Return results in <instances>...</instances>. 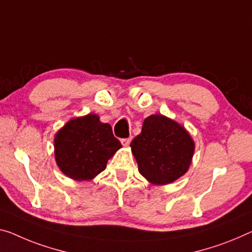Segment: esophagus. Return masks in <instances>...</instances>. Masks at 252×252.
<instances>
[{"label": "esophagus", "instance_id": "esophagus-1", "mask_svg": "<svg viewBox=\"0 0 252 252\" xmlns=\"http://www.w3.org/2000/svg\"><path fill=\"white\" fill-rule=\"evenodd\" d=\"M130 141H131V137H128V138H122V139H121L122 144H123L124 146H128V145L130 144Z\"/></svg>", "mask_w": 252, "mask_h": 252}]
</instances>
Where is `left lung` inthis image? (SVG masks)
Instances as JSON below:
<instances>
[{
  "mask_svg": "<svg viewBox=\"0 0 252 252\" xmlns=\"http://www.w3.org/2000/svg\"><path fill=\"white\" fill-rule=\"evenodd\" d=\"M138 171L153 185H166L188 171L195 151L190 135L163 115H151L130 143Z\"/></svg>",
  "mask_w": 252,
  "mask_h": 252,
  "instance_id": "8db88e82",
  "label": "left lung"
}]
</instances>
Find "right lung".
I'll return each mask as SVG.
<instances>
[{
    "label": "right lung",
    "instance_id": "right-lung-1",
    "mask_svg": "<svg viewBox=\"0 0 252 252\" xmlns=\"http://www.w3.org/2000/svg\"><path fill=\"white\" fill-rule=\"evenodd\" d=\"M55 160L61 171L72 179L91 180L122 148L109 124L89 114L65 124L55 135Z\"/></svg>",
    "mask_w": 252,
    "mask_h": 252
}]
</instances>
